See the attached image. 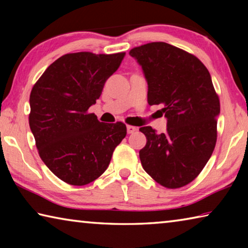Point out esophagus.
I'll return each instance as SVG.
<instances>
[{"label":"esophagus","instance_id":"1","mask_svg":"<svg viewBox=\"0 0 248 248\" xmlns=\"http://www.w3.org/2000/svg\"><path fill=\"white\" fill-rule=\"evenodd\" d=\"M138 128L134 127V125H127V131L128 133H133L134 131H137Z\"/></svg>","mask_w":248,"mask_h":248}]
</instances>
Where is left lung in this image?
<instances>
[{"label":"left lung","mask_w":248,"mask_h":248,"mask_svg":"<svg viewBox=\"0 0 248 248\" xmlns=\"http://www.w3.org/2000/svg\"><path fill=\"white\" fill-rule=\"evenodd\" d=\"M148 81V103L163 105L165 133L140 128L146 144L139 155L144 170L170 189L191 183L217 143L220 100L208 69L194 54L166 43L130 50Z\"/></svg>","instance_id":"8db88e82"}]
</instances>
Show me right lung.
<instances>
[{"label": "right lung", "mask_w": 248, "mask_h": 248, "mask_svg": "<svg viewBox=\"0 0 248 248\" xmlns=\"http://www.w3.org/2000/svg\"><path fill=\"white\" fill-rule=\"evenodd\" d=\"M124 54H64L32 86L29 127L39 156L66 184L84 186L97 179L127 134L121 121L99 123L89 112Z\"/></svg>", "instance_id": "1"}]
</instances>
